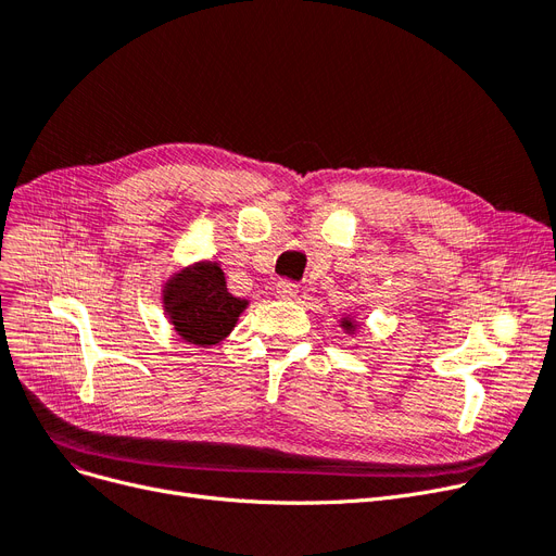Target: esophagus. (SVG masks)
Masks as SVG:
<instances>
[{
    "mask_svg": "<svg viewBox=\"0 0 556 556\" xmlns=\"http://www.w3.org/2000/svg\"><path fill=\"white\" fill-rule=\"evenodd\" d=\"M275 293H277V298H281V300H295V295H298V283H295V281H288V279H279V281L275 283Z\"/></svg>",
    "mask_w": 556,
    "mask_h": 556,
    "instance_id": "esophagus-1",
    "label": "esophagus"
}]
</instances>
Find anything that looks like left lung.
Segmentation results:
<instances>
[{
	"label": "left lung",
	"instance_id": "obj_1",
	"mask_svg": "<svg viewBox=\"0 0 556 556\" xmlns=\"http://www.w3.org/2000/svg\"><path fill=\"white\" fill-rule=\"evenodd\" d=\"M343 327H345V329H348V327H352V325H350V323H348V320H345V323H343Z\"/></svg>",
	"mask_w": 556,
	"mask_h": 556
}]
</instances>
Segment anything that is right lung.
<instances>
[{
	"label": "right lung",
	"mask_w": 556,
	"mask_h": 556,
	"mask_svg": "<svg viewBox=\"0 0 556 556\" xmlns=\"http://www.w3.org/2000/svg\"><path fill=\"white\" fill-rule=\"evenodd\" d=\"M245 300L233 298L218 263H200L165 286V308L177 333L195 345H215L233 329Z\"/></svg>",
	"instance_id": "obj_1"
}]
</instances>
